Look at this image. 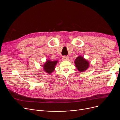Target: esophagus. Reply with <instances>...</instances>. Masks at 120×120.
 I'll return each mask as SVG.
<instances>
[{
  "label": "esophagus",
  "instance_id": "34e87169",
  "mask_svg": "<svg viewBox=\"0 0 120 120\" xmlns=\"http://www.w3.org/2000/svg\"><path fill=\"white\" fill-rule=\"evenodd\" d=\"M68 59H69L68 57V56H63V57H62L63 60H64V61H65V60H68Z\"/></svg>",
  "mask_w": 120,
  "mask_h": 120
}]
</instances>
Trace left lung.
Instances as JSON below:
<instances>
[{
  "label": "left lung",
  "instance_id": "obj_1",
  "mask_svg": "<svg viewBox=\"0 0 120 120\" xmlns=\"http://www.w3.org/2000/svg\"><path fill=\"white\" fill-rule=\"evenodd\" d=\"M74 63L77 70L80 72H83L86 71L90 66L89 62L83 57L80 55L75 59Z\"/></svg>",
  "mask_w": 120,
  "mask_h": 120
}]
</instances>
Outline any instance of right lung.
<instances>
[{
  "mask_svg": "<svg viewBox=\"0 0 120 120\" xmlns=\"http://www.w3.org/2000/svg\"><path fill=\"white\" fill-rule=\"evenodd\" d=\"M58 61H51L50 60H48L46 63L44 64L43 67L45 71L49 74H51L55 69V66L57 63Z\"/></svg>",
  "mask_w": 120,
  "mask_h": 120,
  "instance_id": "obj_1",
  "label": "right lung"
}]
</instances>
